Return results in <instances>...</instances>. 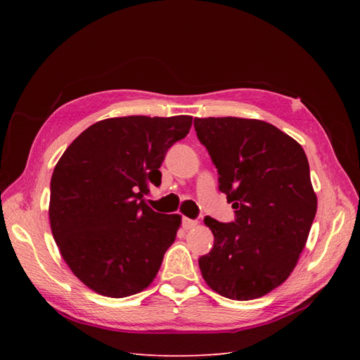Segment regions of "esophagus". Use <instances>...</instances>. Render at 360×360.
Here are the masks:
<instances>
[{
    "label": "esophagus",
    "mask_w": 360,
    "mask_h": 360,
    "mask_svg": "<svg viewBox=\"0 0 360 360\" xmlns=\"http://www.w3.org/2000/svg\"><path fill=\"white\" fill-rule=\"evenodd\" d=\"M181 225H183L184 230H191V228L197 226L198 222L193 221V219H189V217H183V224H181Z\"/></svg>",
    "instance_id": "1"
}]
</instances>
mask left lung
Here are the masks:
<instances>
[{
	"label": "left lung",
	"mask_w": 360,
	"mask_h": 360,
	"mask_svg": "<svg viewBox=\"0 0 360 360\" xmlns=\"http://www.w3.org/2000/svg\"><path fill=\"white\" fill-rule=\"evenodd\" d=\"M193 126L236 209V222L204 219L214 245L198 261L201 275L224 297H263L291 275L317 213L308 158L296 139L261 120L197 117Z\"/></svg>",
	"instance_id": "obj_1"
}]
</instances>
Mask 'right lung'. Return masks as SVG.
Segmentation results:
<instances>
[{
    "label": "right lung",
    "mask_w": 360,
    "mask_h": 360,
    "mask_svg": "<svg viewBox=\"0 0 360 360\" xmlns=\"http://www.w3.org/2000/svg\"><path fill=\"white\" fill-rule=\"evenodd\" d=\"M191 115L106 118L66 148L51 179L49 224L60 254L82 284L122 299L155 281L176 240L180 214L150 209L168 148L191 130Z\"/></svg>",
    "instance_id": "add662e5"
}]
</instances>
